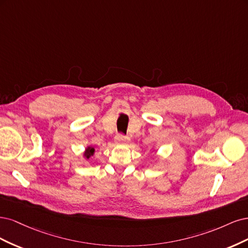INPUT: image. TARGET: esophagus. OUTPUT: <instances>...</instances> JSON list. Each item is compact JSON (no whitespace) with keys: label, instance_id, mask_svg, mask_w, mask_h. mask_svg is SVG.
<instances>
[{"label":"esophagus","instance_id":"esophagus-1","mask_svg":"<svg viewBox=\"0 0 248 248\" xmlns=\"http://www.w3.org/2000/svg\"><path fill=\"white\" fill-rule=\"evenodd\" d=\"M129 141H130V138L123 134H119L115 137V142L117 144H125V143H127Z\"/></svg>","mask_w":248,"mask_h":248}]
</instances>
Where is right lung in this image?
<instances>
[{"label": "right lung", "instance_id": "right-lung-1", "mask_svg": "<svg viewBox=\"0 0 248 248\" xmlns=\"http://www.w3.org/2000/svg\"><path fill=\"white\" fill-rule=\"evenodd\" d=\"M93 154H94V148L92 147V146H87V147L85 148L83 156H84L86 159H89L91 156L93 155Z\"/></svg>", "mask_w": 248, "mask_h": 248}]
</instances>
